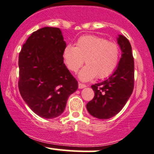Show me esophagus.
Masks as SVG:
<instances>
[{
  "label": "esophagus",
  "instance_id": "esophagus-1",
  "mask_svg": "<svg viewBox=\"0 0 154 154\" xmlns=\"http://www.w3.org/2000/svg\"><path fill=\"white\" fill-rule=\"evenodd\" d=\"M86 87H87V86H86L85 84H82V83H79V89H83Z\"/></svg>",
  "mask_w": 154,
  "mask_h": 154
}]
</instances>
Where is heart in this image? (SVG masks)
Listing matches in <instances>:
<instances>
[{"mask_svg": "<svg viewBox=\"0 0 154 154\" xmlns=\"http://www.w3.org/2000/svg\"><path fill=\"white\" fill-rule=\"evenodd\" d=\"M120 47L116 42L107 41L105 38L95 35L79 37L76 46L67 45L63 51V58L67 68L77 72L83 65H87L79 72V77L88 82L95 77L105 79L115 70L120 59Z\"/></svg>", "mask_w": 154, "mask_h": 154, "instance_id": "1", "label": "heart"}]
</instances>
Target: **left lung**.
I'll return each mask as SVG.
<instances>
[{"label":"left lung","mask_w":154,"mask_h":154,"mask_svg":"<svg viewBox=\"0 0 154 154\" xmlns=\"http://www.w3.org/2000/svg\"><path fill=\"white\" fill-rule=\"evenodd\" d=\"M117 43L122 51L116 70L103 82L92 85L93 99L87 104L92 116L100 120L111 118L123 108L134 90V62L129 41L118 35Z\"/></svg>","instance_id":"obj_1"}]
</instances>
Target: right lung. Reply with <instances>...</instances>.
<instances>
[{
	"label": "right lung",
	"mask_w": 154,
	"mask_h": 154,
	"mask_svg": "<svg viewBox=\"0 0 154 154\" xmlns=\"http://www.w3.org/2000/svg\"><path fill=\"white\" fill-rule=\"evenodd\" d=\"M65 47L59 28L44 27L31 34L19 54L20 95L43 118L59 116L68 97L78 89L77 81L64 63Z\"/></svg>",
	"instance_id": "right-lung-1"
}]
</instances>
